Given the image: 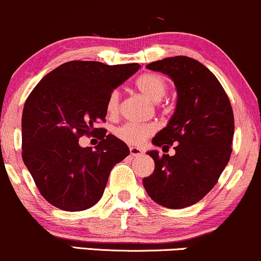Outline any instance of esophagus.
I'll return each mask as SVG.
<instances>
[{"instance_id": "obj_1", "label": "esophagus", "mask_w": 261, "mask_h": 261, "mask_svg": "<svg viewBox=\"0 0 261 261\" xmlns=\"http://www.w3.org/2000/svg\"><path fill=\"white\" fill-rule=\"evenodd\" d=\"M129 151H130L132 156H140V155L143 154L142 149L136 148V146H132V148H129Z\"/></svg>"}]
</instances>
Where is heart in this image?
Here are the masks:
<instances>
[{"label":"heart","mask_w":261,"mask_h":261,"mask_svg":"<svg viewBox=\"0 0 261 261\" xmlns=\"http://www.w3.org/2000/svg\"><path fill=\"white\" fill-rule=\"evenodd\" d=\"M136 86L145 97L150 101L159 102L166 95L169 89L168 81L165 77L154 72H146L140 75L136 80ZM119 106V92L113 90L108 96L106 102V111L108 116H116L118 113ZM155 132L154 125L151 124H134L125 123L115 130L116 137L129 145H140L145 139L153 136Z\"/></svg>","instance_id":"1"}]
</instances>
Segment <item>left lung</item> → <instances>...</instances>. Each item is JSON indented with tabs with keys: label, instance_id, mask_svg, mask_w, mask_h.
<instances>
[{
	"label": "left lung",
	"instance_id": "8db88e82",
	"mask_svg": "<svg viewBox=\"0 0 261 261\" xmlns=\"http://www.w3.org/2000/svg\"><path fill=\"white\" fill-rule=\"evenodd\" d=\"M146 69L169 75L177 89L174 116L155 136L153 144L175 155L149 151L155 170L143 185L156 203L172 210L202 200L217 184L230 154L234 134L232 105L223 86L200 61L174 57Z\"/></svg>",
	"mask_w": 261,
	"mask_h": 261
}]
</instances>
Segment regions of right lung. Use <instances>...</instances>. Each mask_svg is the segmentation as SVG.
I'll use <instances>...</instances> for the list:
<instances>
[{
    "label": "right lung",
    "instance_id": "add662e5",
    "mask_svg": "<svg viewBox=\"0 0 261 261\" xmlns=\"http://www.w3.org/2000/svg\"><path fill=\"white\" fill-rule=\"evenodd\" d=\"M140 67L72 60L45 75L29 93L22 115V158L40 195L63 211L97 203L113 166L129 155L121 139L106 132L92 150L79 138L96 136L106 122L110 93Z\"/></svg>",
    "mask_w": 261,
    "mask_h": 261
}]
</instances>
